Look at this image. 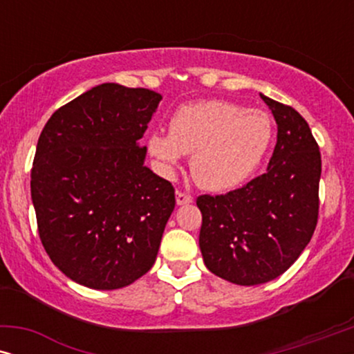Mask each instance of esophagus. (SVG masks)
Instances as JSON below:
<instances>
[{
	"instance_id": "34e87169",
	"label": "esophagus",
	"mask_w": 354,
	"mask_h": 354,
	"mask_svg": "<svg viewBox=\"0 0 354 354\" xmlns=\"http://www.w3.org/2000/svg\"><path fill=\"white\" fill-rule=\"evenodd\" d=\"M193 201V198L190 195H187V193L183 192H177L176 193V203L178 206H183V205H190Z\"/></svg>"
}]
</instances>
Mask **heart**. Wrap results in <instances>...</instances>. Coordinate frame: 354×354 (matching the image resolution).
Segmentation results:
<instances>
[{
	"instance_id": "obj_1",
	"label": "heart",
	"mask_w": 354,
	"mask_h": 354,
	"mask_svg": "<svg viewBox=\"0 0 354 354\" xmlns=\"http://www.w3.org/2000/svg\"><path fill=\"white\" fill-rule=\"evenodd\" d=\"M274 137L268 113L222 100L180 106L169 133L151 132L148 151L164 176H172L183 154H192V176L206 190L222 192L253 176Z\"/></svg>"
}]
</instances>
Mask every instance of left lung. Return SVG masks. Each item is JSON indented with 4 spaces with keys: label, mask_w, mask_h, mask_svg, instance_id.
Masks as SVG:
<instances>
[{
    "label": "left lung",
    "mask_w": 354,
    "mask_h": 354,
    "mask_svg": "<svg viewBox=\"0 0 354 354\" xmlns=\"http://www.w3.org/2000/svg\"><path fill=\"white\" fill-rule=\"evenodd\" d=\"M261 98L277 124L268 171L227 195L198 196L200 250L206 268L236 285L282 275L311 240L317 224L321 153L311 129L290 106Z\"/></svg>",
    "instance_id": "obj_1"
}]
</instances>
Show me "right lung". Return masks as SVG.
Listing matches in <instances>:
<instances>
[{"label": "right lung", "instance_id": "1", "mask_svg": "<svg viewBox=\"0 0 354 354\" xmlns=\"http://www.w3.org/2000/svg\"><path fill=\"white\" fill-rule=\"evenodd\" d=\"M162 96L101 84L56 111L38 138L32 201L48 256L95 290L127 287L153 268L174 187L140 145Z\"/></svg>", "mask_w": 354, "mask_h": 354}]
</instances>
